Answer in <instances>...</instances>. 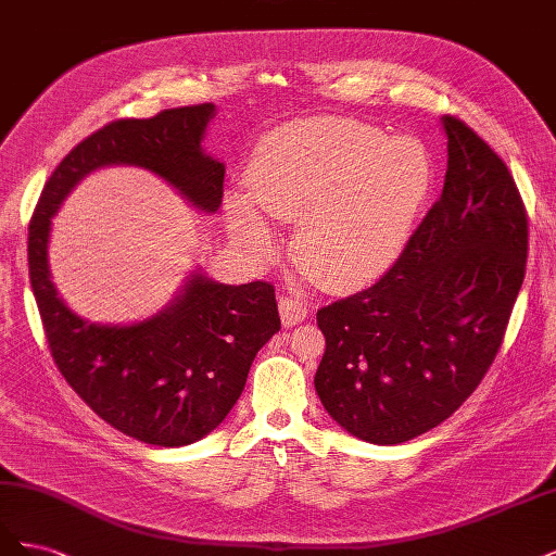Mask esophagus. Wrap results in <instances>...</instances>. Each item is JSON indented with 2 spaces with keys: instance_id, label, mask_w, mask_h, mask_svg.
<instances>
[{
  "instance_id": "1",
  "label": "esophagus",
  "mask_w": 556,
  "mask_h": 556,
  "mask_svg": "<svg viewBox=\"0 0 556 556\" xmlns=\"http://www.w3.org/2000/svg\"><path fill=\"white\" fill-rule=\"evenodd\" d=\"M278 308H280V319L285 327H294L308 317V306L294 296H282Z\"/></svg>"
}]
</instances>
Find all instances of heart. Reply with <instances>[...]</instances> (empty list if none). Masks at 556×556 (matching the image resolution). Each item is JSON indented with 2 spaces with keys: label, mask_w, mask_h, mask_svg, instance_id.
<instances>
[{
  "label": "heart",
  "mask_w": 556,
  "mask_h": 556,
  "mask_svg": "<svg viewBox=\"0 0 556 556\" xmlns=\"http://www.w3.org/2000/svg\"><path fill=\"white\" fill-rule=\"evenodd\" d=\"M248 194L229 192L231 239L250 257L271 255L278 233L268 215L296 220L301 266L327 288L378 280L408 245L433 192V164L415 139H387L345 117L285 125L255 146Z\"/></svg>",
  "instance_id": "obj_1"
}]
</instances>
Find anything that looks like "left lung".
Returning a JSON list of instances; mask_svg holds the SVG:
<instances>
[{"instance_id":"obj_1","label":"left lung","mask_w":556,"mask_h":556,"mask_svg":"<svg viewBox=\"0 0 556 556\" xmlns=\"http://www.w3.org/2000/svg\"><path fill=\"white\" fill-rule=\"evenodd\" d=\"M441 123V199L376 285L317 311V396L376 445L439 427L476 392L525 282L529 220L508 166L466 123Z\"/></svg>"}]
</instances>
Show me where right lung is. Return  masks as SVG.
Returning a JSON list of instances; mask_svg holds the SVG:
<instances>
[{
    "label": "right lung",
    "instance_id": "add662e5",
    "mask_svg": "<svg viewBox=\"0 0 556 556\" xmlns=\"http://www.w3.org/2000/svg\"><path fill=\"white\" fill-rule=\"evenodd\" d=\"M213 115V104H197L97 129L50 174L29 223V282L60 374L113 429L160 447L190 445L223 425L252 359L280 329L274 285H225L192 271L172 304L143 323H88L50 280V225L76 185L111 164L153 172L188 204L215 213L225 164L201 148Z\"/></svg>",
    "mask_w": 556,
    "mask_h": 556
}]
</instances>
